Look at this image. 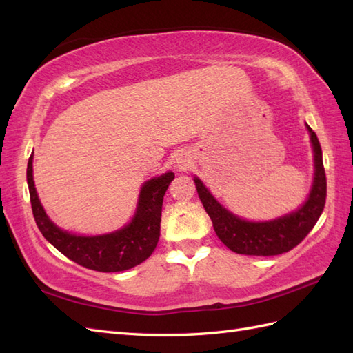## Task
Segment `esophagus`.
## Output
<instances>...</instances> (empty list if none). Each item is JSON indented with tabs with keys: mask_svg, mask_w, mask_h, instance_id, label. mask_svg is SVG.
I'll return each mask as SVG.
<instances>
[{
	"mask_svg": "<svg viewBox=\"0 0 353 353\" xmlns=\"http://www.w3.org/2000/svg\"><path fill=\"white\" fill-rule=\"evenodd\" d=\"M174 163H176V167H177L179 170H186V168L190 167V157L186 156V154H183V153L177 154Z\"/></svg>",
	"mask_w": 353,
	"mask_h": 353,
	"instance_id": "obj_1",
	"label": "esophagus"
}]
</instances>
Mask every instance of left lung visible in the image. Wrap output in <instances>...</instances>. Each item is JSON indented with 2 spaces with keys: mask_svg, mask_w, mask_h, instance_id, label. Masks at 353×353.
<instances>
[{
  "mask_svg": "<svg viewBox=\"0 0 353 353\" xmlns=\"http://www.w3.org/2000/svg\"><path fill=\"white\" fill-rule=\"evenodd\" d=\"M310 133L314 154V177L308 197L294 211L273 220L252 221L230 212L206 188L201 179L194 176L197 194L205 211L211 216L216 236L232 252L252 256H274L290 252L316 226L325 208L326 176L317 134L305 123Z\"/></svg>",
  "mask_w": 353,
  "mask_h": 353,
  "instance_id": "obj_1",
  "label": "left lung"
}]
</instances>
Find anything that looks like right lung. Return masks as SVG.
I'll return each instance as SVG.
<instances>
[{"label": "right lung", "mask_w": 353, "mask_h": 353, "mask_svg": "<svg viewBox=\"0 0 353 353\" xmlns=\"http://www.w3.org/2000/svg\"><path fill=\"white\" fill-rule=\"evenodd\" d=\"M174 179L167 171L142 183L132 220L109 234L77 235L59 228L45 212L33 181V153L27 165V183L34 221L41 234L66 258L95 272H124L144 262L161 236V214L165 191Z\"/></svg>", "instance_id": "1"}]
</instances>
